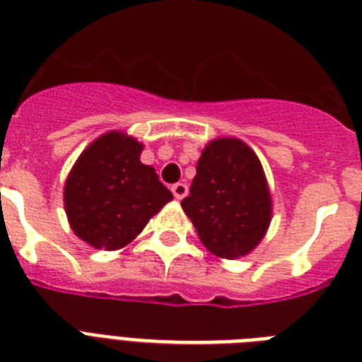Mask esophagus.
<instances>
[{"label": "esophagus", "instance_id": "34e87169", "mask_svg": "<svg viewBox=\"0 0 362 362\" xmlns=\"http://www.w3.org/2000/svg\"><path fill=\"white\" fill-rule=\"evenodd\" d=\"M172 192L173 196H175V200H183L185 196L189 194V187L185 183H175L172 187Z\"/></svg>", "mask_w": 362, "mask_h": 362}]
</instances>
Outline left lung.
I'll use <instances>...</instances> for the list:
<instances>
[{
	"label": "left lung",
	"mask_w": 362,
	"mask_h": 362,
	"mask_svg": "<svg viewBox=\"0 0 362 362\" xmlns=\"http://www.w3.org/2000/svg\"><path fill=\"white\" fill-rule=\"evenodd\" d=\"M200 242L221 259L251 253L272 219V198L259 156L236 137L207 143L190 196L181 202Z\"/></svg>",
	"instance_id": "left-lung-1"
}]
</instances>
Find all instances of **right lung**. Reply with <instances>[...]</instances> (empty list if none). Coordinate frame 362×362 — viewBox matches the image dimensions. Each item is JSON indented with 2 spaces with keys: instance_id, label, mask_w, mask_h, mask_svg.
<instances>
[{
  "instance_id": "obj_1",
  "label": "right lung",
  "mask_w": 362,
  "mask_h": 362,
  "mask_svg": "<svg viewBox=\"0 0 362 362\" xmlns=\"http://www.w3.org/2000/svg\"><path fill=\"white\" fill-rule=\"evenodd\" d=\"M141 151L134 137L107 132L81 153L67 175V221L92 247H124L173 198L155 168L141 164Z\"/></svg>"
}]
</instances>
